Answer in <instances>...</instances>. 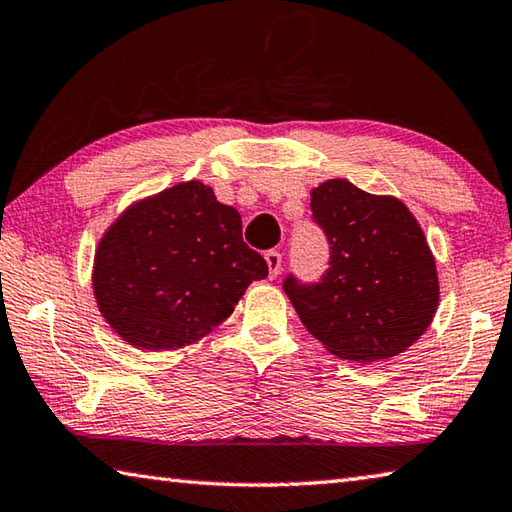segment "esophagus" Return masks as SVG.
Segmentation results:
<instances>
[{
  "label": "esophagus",
  "instance_id": "obj_1",
  "mask_svg": "<svg viewBox=\"0 0 512 512\" xmlns=\"http://www.w3.org/2000/svg\"><path fill=\"white\" fill-rule=\"evenodd\" d=\"M264 259H266V264H268V275L275 277L280 275V268H282V255L277 253V250H268V253L264 255Z\"/></svg>",
  "mask_w": 512,
  "mask_h": 512
}]
</instances>
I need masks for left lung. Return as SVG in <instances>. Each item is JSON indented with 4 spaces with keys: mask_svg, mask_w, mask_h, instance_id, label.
<instances>
[{
    "mask_svg": "<svg viewBox=\"0 0 512 512\" xmlns=\"http://www.w3.org/2000/svg\"><path fill=\"white\" fill-rule=\"evenodd\" d=\"M311 212L331 246L329 268L315 284L284 280L306 331L362 365L412 347L439 306L434 255L412 212L347 179L313 188Z\"/></svg>",
    "mask_w": 512,
    "mask_h": 512,
    "instance_id": "obj_1",
    "label": "left lung"
}]
</instances>
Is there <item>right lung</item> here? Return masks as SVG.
<instances>
[{
	"mask_svg": "<svg viewBox=\"0 0 512 512\" xmlns=\"http://www.w3.org/2000/svg\"><path fill=\"white\" fill-rule=\"evenodd\" d=\"M268 266L241 237V217L201 181L136 201L102 235L94 295L102 318L136 349L192 345L235 311Z\"/></svg>",
	"mask_w": 512,
	"mask_h": 512,
	"instance_id": "right-lung-1",
	"label": "right lung"
}]
</instances>
